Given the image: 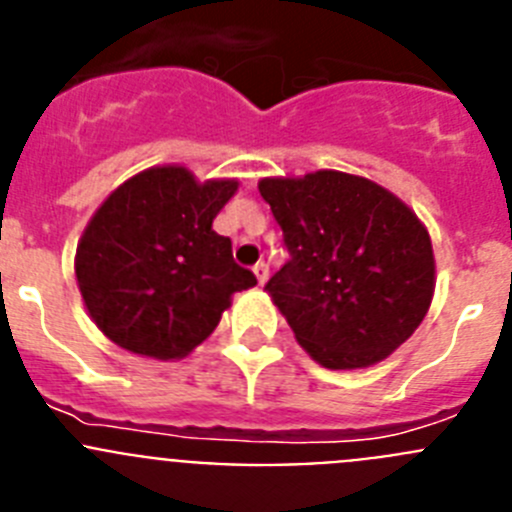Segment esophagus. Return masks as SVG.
<instances>
[{
  "mask_svg": "<svg viewBox=\"0 0 512 512\" xmlns=\"http://www.w3.org/2000/svg\"><path fill=\"white\" fill-rule=\"evenodd\" d=\"M253 274H256L259 284H264L266 279H269V264H266V261H259V264L253 266Z\"/></svg>",
  "mask_w": 512,
  "mask_h": 512,
  "instance_id": "34e87169",
  "label": "esophagus"
}]
</instances>
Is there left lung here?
Returning a JSON list of instances; mask_svg holds the SVG:
<instances>
[{"mask_svg": "<svg viewBox=\"0 0 512 512\" xmlns=\"http://www.w3.org/2000/svg\"><path fill=\"white\" fill-rule=\"evenodd\" d=\"M289 261L266 282L295 338L325 369H361L400 348L436 289L431 235L395 194L323 169L261 179Z\"/></svg>", "mask_w": 512, "mask_h": 512, "instance_id": "left-lung-1", "label": "left lung"}]
</instances>
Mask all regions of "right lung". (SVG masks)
I'll list each match as a JSON object with an SVG mask.
<instances>
[{"instance_id":"obj_1","label":"right lung","mask_w":512,"mask_h":512,"mask_svg":"<svg viewBox=\"0 0 512 512\" xmlns=\"http://www.w3.org/2000/svg\"><path fill=\"white\" fill-rule=\"evenodd\" d=\"M235 179L197 182L184 166H153L99 205L76 246V282L112 343L158 361L184 359L256 284L212 220Z\"/></svg>"}]
</instances>
